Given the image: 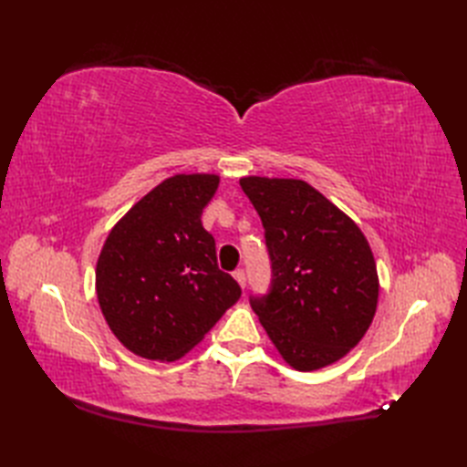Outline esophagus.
I'll return each mask as SVG.
<instances>
[{
	"instance_id": "34e87169",
	"label": "esophagus",
	"mask_w": 467,
	"mask_h": 467,
	"mask_svg": "<svg viewBox=\"0 0 467 467\" xmlns=\"http://www.w3.org/2000/svg\"><path fill=\"white\" fill-rule=\"evenodd\" d=\"M234 278L237 280V285L245 288V271H242V268H237V271L234 273Z\"/></svg>"
}]
</instances>
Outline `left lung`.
Returning a JSON list of instances; mask_svg holds the SVG:
<instances>
[{
  "instance_id": "left-lung-1",
  "label": "left lung",
  "mask_w": 467,
  "mask_h": 467,
  "mask_svg": "<svg viewBox=\"0 0 467 467\" xmlns=\"http://www.w3.org/2000/svg\"><path fill=\"white\" fill-rule=\"evenodd\" d=\"M261 216L271 292L251 298L268 338L294 370L341 360L368 331L379 280L368 239L302 179H239Z\"/></svg>"
}]
</instances>
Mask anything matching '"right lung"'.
I'll return each instance as SVG.
<instances>
[{"label": "right lung", "instance_id": "1", "mask_svg": "<svg viewBox=\"0 0 467 467\" xmlns=\"http://www.w3.org/2000/svg\"><path fill=\"white\" fill-rule=\"evenodd\" d=\"M218 182L214 173L161 181L112 225L99 253V307L109 329L138 357H185L242 296L218 268L214 237L201 222Z\"/></svg>", "mask_w": 467, "mask_h": 467}]
</instances>
